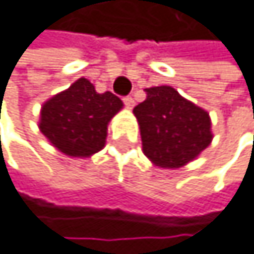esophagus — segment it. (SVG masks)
<instances>
[{
  "mask_svg": "<svg viewBox=\"0 0 254 254\" xmlns=\"http://www.w3.org/2000/svg\"><path fill=\"white\" fill-rule=\"evenodd\" d=\"M123 102H125V106L128 107V109H132L134 107V98L132 96H125L123 98Z\"/></svg>",
  "mask_w": 254,
  "mask_h": 254,
  "instance_id": "obj_1",
  "label": "esophagus"
}]
</instances>
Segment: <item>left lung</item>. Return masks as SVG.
<instances>
[{"label":"left lung","mask_w":254,"mask_h":254,"mask_svg":"<svg viewBox=\"0 0 254 254\" xmlns=\"http://www.w3.org/2000/svg\"><path fill=\"white\" fill-rule=\"evenodd\" d=\"M145 101L132 112L140 126L142 148L150 161L175 169L210 145V117L204 109L166 85L145 88Z\"/></svg>","instance_id":"8db88e82"}]
</instances>
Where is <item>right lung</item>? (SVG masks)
<instances>
[{"mask_svg":"<svg viewBox=\"0 0 254 254\" xmlns=\"http://www.w3.org/2000/svg\"><path fill=\"white\" fill-rule=\"evenodd\" d=\"M122 107L114 93H98L82 77L42 106L39 128L60 152L85 158L104 147L107 125Z\"/></svg>","mask_w":254,"mask_h":254,"instance_id":"right-lung-1","label":"right lung"}]
</instances>
